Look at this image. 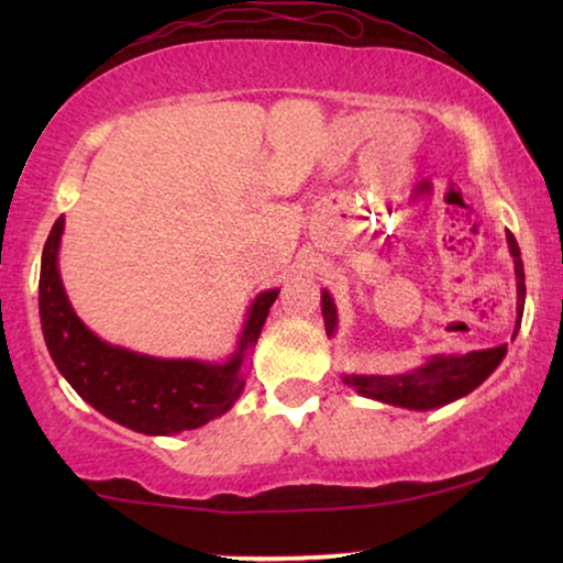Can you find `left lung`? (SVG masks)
<instances>
[{"instance_id":"8db88e82","label":"left lung","mask_w":563,"mask_h":563,"mask_svg":"<svg viewBox=\"0 0 563 563\" xmlns=\"http://www.w3.org/2000/svg\"><path fill=\"white\" fill-rule=\"evenodd\" d=\"M507 245H510L515 261V279H518V320H515V333H518L522 320V307H526V272H522V258L515 235L507 230ZM322 320H325L328 338L338 328V312L333 297L322 289ZM512 333V338H515ZM507 345L487 351H472L464 356H433L426 364L412 368L407 374L379 376V374H345L343 382L358 391V395L379 399L384 405L407 407V410H433L453 402V399L466 397L474 391L505 358Z\"/></svg>"}]
</instances>
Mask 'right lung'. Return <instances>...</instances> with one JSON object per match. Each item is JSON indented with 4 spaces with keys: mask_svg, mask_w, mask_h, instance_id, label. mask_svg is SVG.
Here are the masks:
<instances>
[{
    "mask_svg": "<svg viewBox=\"0 0 563 563\" xmlns=\"http://www.w3.org/2000/svg\"><path fill=\"white\" fill-rule=\"evenodd\" d=\"M60 233L64 218L56 220L45 241L37 302L53 364L76 395L110 420L145 435L195 430L225 415L245 387V356L256 349L279 289L261 291L253 299L238 349L225 364L143 356L102 341L76 318L58 274Z\"/></svg>",
    "mask_w": 563,
    "mask_h": 563,
    "instance_id": "1",
    "label": "right lung"
}]
</instances>
